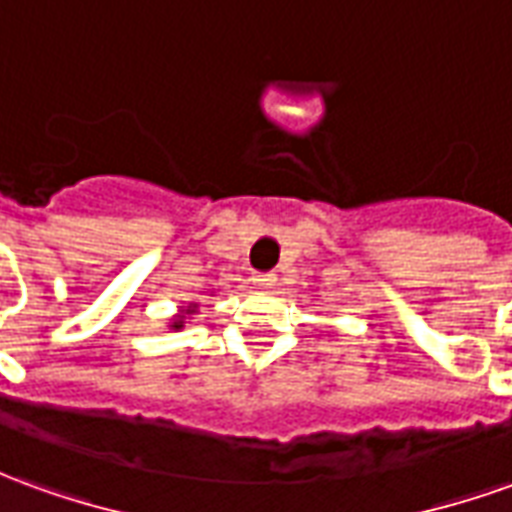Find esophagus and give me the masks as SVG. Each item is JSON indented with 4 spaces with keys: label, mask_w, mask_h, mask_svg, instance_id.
Listing matches in <instances>:
<instances>
[{
    "label": "esophagus",
    "mask_w": 512,
    "mask_h": 512,
    "mask_svg": "<svg viewBox=\"0 0 512 512\" xmlns=\"http://www.w3.org/2000/svg\"><path fill=\"white\" fill-rule=\"evenodd\" d=\"M252 282H255L257 288H271V285L277 282V274H271V271H266V274H255Z\"/></svg>",
    "instance_id": "obj_1"
}]
</instances>
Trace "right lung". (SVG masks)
<instances>
[{"label": "right lung", "mask_w": 512, "mask_h": 512, "mask_svg": "<svg viewBox=\"0 0 512 512\" xmlns=\"http://www.w3.org/2000/svg\"><path fill=\"white\" fill-rule=\"evenodd\" d=\"M196 310V305H188V310H182V313H194ZM182 318L185 316H177V321H174V324H171V327H174V330H180L182 324H185V321H182Z\"/></svg>", "instance_id": "right-lung-1"}]
</instances>
